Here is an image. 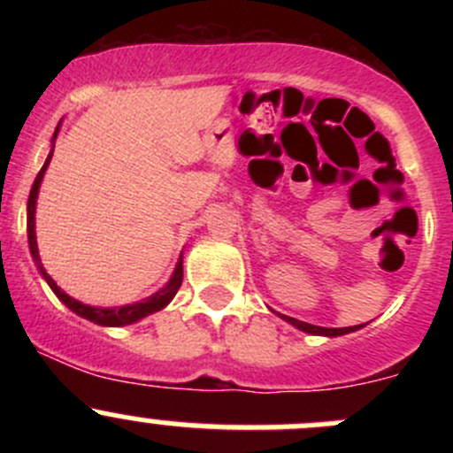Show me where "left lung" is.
<instances>
[{
  "label": "left lung",
  "mask_w": 453,
  "mask_h": 453,
  "mask_svg": "<svg viewBox=\"0 0 453 453\" xmlns=\"http://www.w3.org/2000/svg\"><path fill=\"white\" fill-rule=\"evenodd\" d=\"M278 315H280V318L285 319V322H289L291 326L300 328V331H304V333H311V335H324V337H337V335H346V333L359 331V328L364 326V324H359V326H346V328H324V326H313V324H309V322H300V319H296V318H289V315H282V313H278Z\"/></svg>",
  "instance_id": "8db88e82"
}]
</instances>
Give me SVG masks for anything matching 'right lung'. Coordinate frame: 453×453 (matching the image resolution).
Returning <instances> with one entry per match:
<instances>
[{"label":"right lung","mask_w":453,"mask_h":453,"mask_svg":"<svg viewBox=\"0 0 453 453\" xmlns=\"http://www.w3.org/2000/svg\"><path fill=\"white\" fill-rule=\"evenodd\" d=\"M58 125H61V122H58ZM57 134H58V127H57V131H54V135H52V150H54V140H57ZM52 150H50V155H48V159H45L43 168H41L39 175H36L35 184H32V190H30V197H28V245H30V254H32V258H35L39 273L45 278V282L50 285V289L57 294V298L61 300V303L65 304L67 309H72V311H74L76 315L89 319V322L100 324V326H127V324L138 322V319L146 318V315H150L155 311H162V309L166 307V304L171 303L173 298H175L177 289H180L181 280H184V258L177 260L175 272H173L171 280H168L166 285L162 287V289L155 291V294L149 296V298L140 300V303L122 304V307H89V304L79 303V300H74L72 296H67L65 291H63L61 287H58L57 282L52 280V276L45 272L43 265H41V258H39V248H36L35 210H36V197H39L41 181H43V175H45V168H48L50 159H52Z\"/></svg>","instance_id":"obj_1"}]
</instances>
